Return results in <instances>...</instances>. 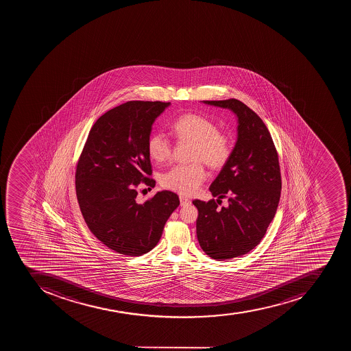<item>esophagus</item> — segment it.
Returning <instances> with one entry per match:
<instances>
[{
	"instance_id": "1",
	"label": "esophagus",
	"mask_w": 351,
	"mask_h": 351,
	"mask_svg": "<svg viewBox=\"0 0 351 351\" xmlns=\"http://www.w3.org/2000/svg\"><path fill=\"white\" fill-rule=\"evenodd\" d=\"M180 204L181 206H186V205L191 204V199L184 196H180Z\"/></svg>"
}]
</instances>
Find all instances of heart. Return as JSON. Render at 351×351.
I'll return each mask as SVG.
<instances>
[{
	"instance_id": "b5f03b06",
	"label": "heart",
	"mask_w": 351,
	"mask_h": 351,
	"mask_svg": "<svg viewBox=\"0 0 351 351\" xmlns=\"http://www.w3.org/2000/svg\"><path fill=\"white\" fill-rule=\"evenodd\" d=\"M172 133L179 141L193 145L191 149L190 165H178L161 176L163 188L182 195H192L201 188L206 179L202 162L213 169L226 165L232 155V144L227 136L218 132L212 121L196 114H185L172 125ZM147 150L152 160L163 162L171 157L172 146L165 134L149 136Z\"/></svg>"
}]
</instances>
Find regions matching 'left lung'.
Masks as SVG:
<instances>
[{
	"mask_svg": "<svg viewBox=\"0 0 351 351\" xmlns=\"http://www.w3.org/2000/svg\"><path fill=\"white\" fill-rule=\"evenodd\" d=\"M203 103L237 117L235 147L210 186L212 195L227 197L228 205L219 208L214 199L193 201L199 246L213 259L228 260L258 246L276 215L282 186L279 158L268 128L246 104L236 99Z\"/></svg>",
	"mask_w": 351,
	"mask_h": 351,
	"instance_id": "obj_1",
	"label": "left lung"
}]
</instances>
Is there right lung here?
I'll list each match as a JSON object with an SVG mask.
<instances>
[{
    "label": "right lung",
    "instance_id": "add662e5",
    "mask_svg": "<svg viewBox=\"0 0 351 351\" xmlns=\"http://www.w3.org/2000/svg\"><path fill=\"white\" fill-rule=\"evenodd\" d=\"M168 102L130 101L94 123L75 172V191L83 218L105 246L125 256L155 248L163 227L179 206L171 191L157 192L144 204L138 188H155L147 143Z\"/></svg>",
    "mask_w": 351,
    "mask_h": 351
}]
</instances>
